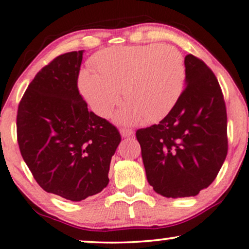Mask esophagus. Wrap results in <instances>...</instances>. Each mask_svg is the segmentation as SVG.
I'll return each mask as SVG.
<instances>
[{
	"mask_svg": "<svg viewBox=\"0 0 249 249\" xmlns=\"http://www.w3.org/2000/svg\"><path fill=\"white\" fill-rule=\"evenodd\" d=\"M120 133H121L124 137H129L134 135V131L133 129H130V128H121V129H120Z\"/></svg>",
	"mask_w": 249,
	"mask_h": 249,
	"instance_id": "obj_1",
	"label": "esophagus"
}]
</instances>
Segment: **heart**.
<instances>
[{"instance_id": "1", "label": "heart", "mask_w": 249, "mask_h": 249, "mask_svg": "<svg viewBox=\"0 0 249 249\" xmlns=\"http://www.w3.org/2000/svg\"><path fill=\"white\" fill-rule=\"evenodd\" d=\"M96 73L83 70L78 85L93 112L107 118L120 101H125L116 114L121 124L156 122L177 105L185 90L187 70L182 54L172 46L158 44L115 46L92 57Z\"/></svg>"}]
</instances>
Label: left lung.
<instances>
[{
  "instance_id": "left-lung-1",
  "label": "left lung",
  "mask_w": 249,
  "mask_h": 249,
  "mask_svg": "<svg viewBox=\"0 0 249 249\" xmlns=\"http://www.w3.org/2000/svg\"><path fill=\"white\" fill-rule=\"evenodd\" d=\"M186 88L168 114L136 131L146 179L165 197H189L213 182L228 155V114L217 77L186 55Z\"/></svg>"
}]
</instances>
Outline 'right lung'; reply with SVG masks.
I'll use <instances>...</instances> for the list:
<instances>
[{"label": "right lung", "mask_w": 249, "mask_h": 249, "mask_svg": "<svg viewBox=\"0 0 249 249\" xmlns=\"http://www.w3.org/2000/svg\"><path fill=\"white\" fill-rule=\"evenodd\" d=\"M83 51L52 60L27 87L17 110V142L45 192L69 201L98 194L108 183L121 135L88 109L77 87Z\"/></svg>", "instance_id": "right-lung-1"}]
</instances>
